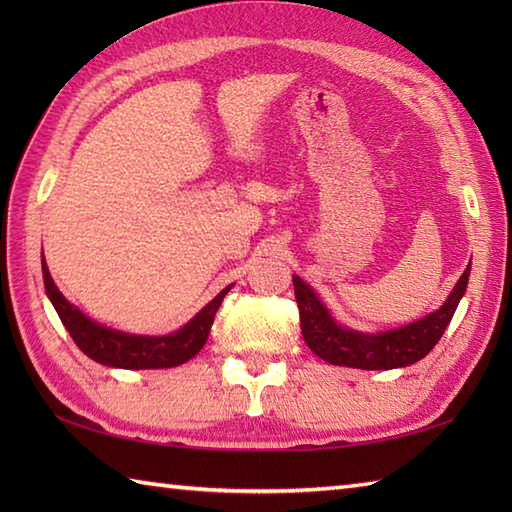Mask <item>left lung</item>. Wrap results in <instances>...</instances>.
<instances>
[{
	"label": "left lung",
	"instance_id": "left-lung-1",
	"mask_svg": "<svg viewBox=\"0 0 512 512\" xmlns=\"http://www.w3.org/2000/svg\"><path fill=\"white\" fill-rule=\"evenodd\" d=\"M469 275L471 262L440 310L427 314L420 321L402 325V328L378 334L343 328V325L332 319L330 310L323 306V301L314 295V290L306 281L292 275L301 319V334L310 350L332 365L358 369H396L413 365L436 347L440 336L447 330L455 308H458L460 299L464 297Z\"/></svg>",
	"mask_w": 512,
	"mask_h": 512
}]
</instances>
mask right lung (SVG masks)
Listing matches in <instances>:
<instances>
[{"label":"right lung","mask_w":512,"mask_h":512,"mask_svg":"<svg viewBox=\"0 0 512 512\" xmlns=\"http://www.w3.org/2000/svg\"><path fill=\"white\" fill-rule=\"evenodd\" d=\"M41 270L48 299L52 301L54 310H57L65 330L70 332L74 343L79 345V350L96 363L121 369H160L187 363L189 358H193L202 350L206 339H209L215 312L222 306L226 292L231 290V286H226L220 295L206 303L187 325H182V328L173 334L140 336L105 328V325L85 317V314L79 308H74L72 303L61 295L59 288L54 286L46 259H41Z\"/></svg>","instance_id":"obj_1"}]
</instances>
